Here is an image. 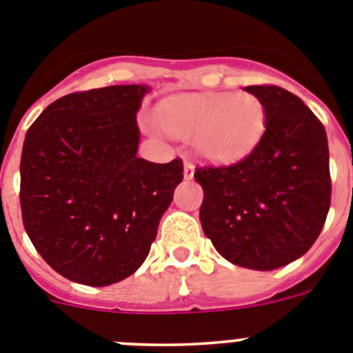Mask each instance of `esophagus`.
<instances>
[{
  "label": "esophagus",
  "instance_id": "1",
  "mask_svg": "<svg viewBox=\"0 0 353 353\" xmlns=\"http://www.w3.org/2000/svg\"><path fill=\"white\" fill-rule=\"evenodd\" d=\"M193 172H195V165L186 161V163H184V179H188V181L192 179Z\"/></svg>",
  "mask_w": 353,
  "mask_h": 353
}]
</instances>
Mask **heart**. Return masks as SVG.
I'll return each instance as SVG.
<instances>
[{
    "label": "heart",
    "instance_id": "heart-1",
    "mask_svg": "<svg viewBox=\"0 0 353 353\" xmlns=\"http://www.w3.org/2000/svg\"><path fill=\"white\" fill-rule=\"evenodd\" d=\"M158 123L177 139H192L202 160L214 165L243 161L265 132V107L252 93H192L165 100Z\"/></svg>",
    "mask_w": 353,
    "mask_h": 353
}]
</instances>
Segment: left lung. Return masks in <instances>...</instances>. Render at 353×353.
Instances as JSON below:
<instances>
[{
    "label": "left lung",
    "mask_w": 353,
    "mask_h": 353,
    "mask_svg": "<svg viewBox=\"0 0 353 353\" xmlns=\"http://www.w3.org/2000/svg\"><path fill=\"white\" fill-rule=\"evenodd\" d=\"M265 107L255 151L228 167L195 170L204 190L200 223L216 252L253 271H272L313 246L331 205L325 128L299 97L248 85Z\"/></svg>",
    "instance_id": "8db88e82"
}]
</instances>
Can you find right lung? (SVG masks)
<instances>
[{
    "mask_svg": "<svg viewBox=\"0 0 353 353\" xmlns=\"http://www.w3.org/2000/svg\"><path fill=\"white\" fill-rule=\"evenodd\" d=\"M144 84L109 85L52 101L28 130L22 221L50 268L107 287L144 263L183 181V161L137 157Z\"/></svg>",
    "mask_w": 353,
    "mask_h": 353,
    "instance_id": "obj_1",
    "label": "right lung"
}]
</instances>
